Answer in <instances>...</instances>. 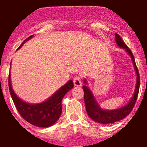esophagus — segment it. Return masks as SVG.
I'll return each instance as SVG.
<instances>
[{
    "instance_id": "1",
    "label": "esophagus",
    "mask_w": 147,
    "mask_h": 147,
    "mask_svg": "<svg viewBox=\"0 0 147 147\" xmlns=\"http://www.w3.org/2000/svg\"><path fill=\"white\" fill-rule=\"evenodd\" d=\"M74 84L76 87H80L82 85V81L80 76H76L74 79Z\"/></svg>"
}]
</instances>
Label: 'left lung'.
<instances>
[{
  "mask_svg": "<svg viewBox=\"0 0 147 147\" xmlns=\"http://www.w3.org/2000/svg\"><path fill=\"white\" fill-rule=\"evenodd\" d=\"M115 42H116L117 45L120 48L124 49L127 52V54L130 56L133 65H134V68L136 70V76H137V77H136V89H135V92L133 93L132 97L125 106L121 107V108L115 109V110H105V109H102V107H100L98 102H96V100L95 98L90 89L87 86L88 82L85 79L84 80L85 85H83L82 88L83 90H84V99H85L87 113L92 120L95 121L96 122H98V123H101V124H111V123L119 121L122 120L126 116L129 115L131 111H132L133 107L135 106V104H136V100H137L138 98V91H139V73H138V70L136 62H135L133 54H132L130 49L127 47V45L122 40L121 37L116 33H115Z\"/></svg>",
  "mask_w": 147,
  "mask_h": 147,
  "instance_id": "1",
  "label": "left lung"
}]
</instances>
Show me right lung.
Here are the masks:
<instances>
[{
  "mask_svg": "<svg viewBox=\"0 0 147 147\" xmlns=\"http://www.w3.org/2000/svg\"><path fill=\"white\" fill-rule=\"evenodd\" d=\"M32 37L33 35L24 40L18 49H20L24 42ZM73 88V81L69 80L45 102L38 104H29L20 99L14 92L11 87L10 73L9 74V92L18 113L28 123L39 127H49L57 121L62 113V98Z\"/></svg>",
  "mask_w": 147,
  "mask_h": 147,
  "instance_id": "add662e5",
  "label": "right lung"
}]
</instances>
